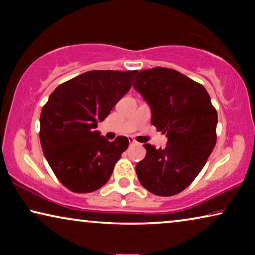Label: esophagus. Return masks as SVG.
I'll return each instance as SVG.
<instances>
[{
  "instance_id": "34e87169",
  "label": "esophagus",
  "mask_w": 255,
  "mask_h": 255,
  "mask_svg": "<svg viewBox=\"0 0 255 255\" xmlns=\"http://www.w3.org/2000/svg\"><path fill=\"white\" fill-rule=\"evenodd\" d=\"M128 141H130V144H137V141H135V139L132 138V137L128 138Z\"/></svg>"
}]
</instances>
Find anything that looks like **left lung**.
Here are the masks:
<instances>
[{"label":"left lung","instance_id":"8db88e82","mask_svg":"<svg viewBox=\"0 0 255 255\" xmlns=\"http://www.w3.org/2000/svg\"><path fill=\"white\" fill-rule=\"evenodd\" d=\"M133 87L151 107L152 124L168 138L163 149L144 145L146 156L135 166L139 182L158 196H173L193 182L211 154L217 111L204 87L175 69H145Z\"/></svg>","mask_w":255,"mask_h":255}]
</instances>
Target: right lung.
<instances>
[{"mask_svg":"<svg viewBox=\"0 0 255 255\" xmlns=\"http://www.w3.org/2000/svg\"><path fill=\"white\" fill-rule=\"evenodd\" d=\"M137 71H89L59 85L40 114L39 138L57 179L73 193L100 189L110 179L128 139L96 131L131 88Z\"/></svg>","mask_w":255,"mask_h":255,"instance_id":"add662e5","label":"right lung"}]
</instances>
